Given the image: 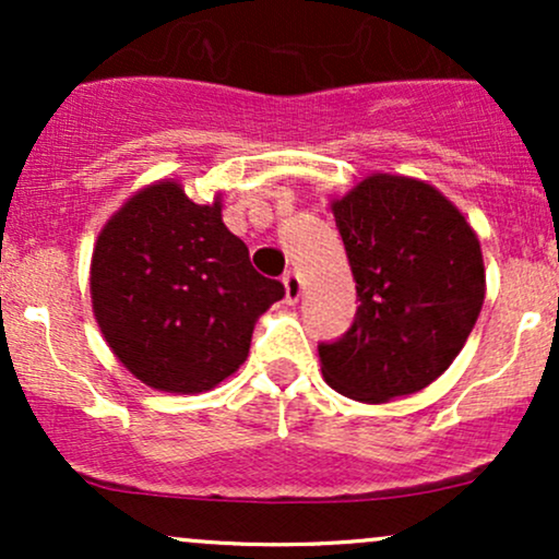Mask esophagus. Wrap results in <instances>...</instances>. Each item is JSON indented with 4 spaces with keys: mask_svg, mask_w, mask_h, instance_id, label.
<instances>
[{
    "mask_svg": "<svg viewBox=\"0 0 559 559\" xmlns=\"http://www.w3.org/2000/svg\"><path fill=\"white\" fill-rule=\"evenodd\" d=\"M284 288H286V301H288V305L299 301V297H301V281H299L297 273L288 271L284 275Z\"/></svg>",
    "mask_w": 559,
    "mask_h": 559,
    "instance_id": "esophagus-1",
    "label": "esophagus"
}]
</instances>
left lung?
<instances>
[{
	"label": "left lung",
	"mask_w": 559,
	"mask_h": 559,
	"mask_svg": "<svg viewBox=\"0 0 559 559\" xmlns=\"http://www.w3.org/2000/svg\"><path fill=\"white\" fill-rule=\"evenodd\" d=\"M331 213L360 307L338 342L320 344L325 383L381 404L433 383L460 355L486 297L480 241L431 183L373 173Z\"/></svg>",
	"instance_id": "8db88e82"
}]
</instances>
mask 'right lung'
I'll list each match as a JSON object with an SVG mask.
<instances>
[{"instance_id":"obj_1","label":"right lung","mask_w":559,"mask_h":559,"mask_svg":"<svg viewBox=\"0 0 559 559\" xmlns=\"http://www.w3.org/2000/svg\"><path fill=\"white\" fill-rule=\"evenodd\" d=\"M221 213V194L197 204L165 178L126 199L96 236L94 318L112 355L146 386L215 389L247 360L258 318L284 299V284L254 271Z\"/></svg>"}]
</instances>
